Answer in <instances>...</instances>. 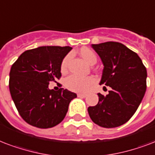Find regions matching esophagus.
I'll list each match as a JSON object with an SVG mask.
<instances>
[{
	"label": "esophagus",
	"instance_id": "34e87169",
	"mask_svg": "<svg viewBox=\"0 0 155 155\" xmlns=\"http://www.w3.org/2000/svg\"><path fill=\"white\" fill-rule=\"evenodd\" d=\"M77 96L79 97H85L87 96V94H86V93H78Z\"/></svg>",
	"mask_w": 155,
	"mask_h": 155
}]
</instances>
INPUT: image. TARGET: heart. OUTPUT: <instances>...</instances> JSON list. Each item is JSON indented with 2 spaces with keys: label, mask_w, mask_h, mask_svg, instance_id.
<instances>
[{
  "label": "heart",
  "mask_w": 155,
  "mask_h": 155,
  "mask_svg": "<svg viewBox=\"0 0 155 155\" xmlns=\"http://www.w3.org/2000/svg\"><path fill=\"white\" fill-rule=\"evenodd\" d=\"M80 56L85 60L89 65L95 64L97 62V56L94 52L91 49L84 48L80 51ZM70 55H67L64 58L62 59L61 63V71L66 72L67 69V64L70 60ZM95 83V79L93 76H79V75H71L66 78L65 80V86L67 89L73 92L83 93L86 92L91 86Z\"/></svg>",
  "instance_id": "heart-1"
}]
</instances>
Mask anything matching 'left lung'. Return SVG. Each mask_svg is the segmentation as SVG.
Instances as JSON below:
<instances>
[{
	"instance_id": "1",
	"label": "left lung",
	"mask_w": 155,
	"mask_h": 155,
	"mask_svg": "<svg viewBox=\"0 0 155 155\" xmlns=\"http://www.w3.org/2000/svg\"><path fill=\"white\" fill-rule=\"evenodd\" d=\"M92 47L104 65L100 84L111 88L98 103L88 108L91 120L101 127L124 124L133 117L146 90L147 71L137 54L119 42L108 41Z\"/></svg>"
}]
</instances>
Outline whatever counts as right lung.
Wrapping results in <instances>:
<instances>
[{"label":"right lung","instance_id":"add662e5","mask_svg":"<svg viewBox=\"0 0 155 155\" xmlns=\"http://www.w3.org/2000/svg\"><path fill=\"white\" fill-rule=\"evenodd\" d=\"M71 49L41 46L23 52L12 65L9 92L20 116L30 125L39 128L58 125L66 116L71 101L77 97L62 88H49V83L62 76L61 63Z\"/></svg>","mask_w":155,"mask_h":155}]
</instances>
